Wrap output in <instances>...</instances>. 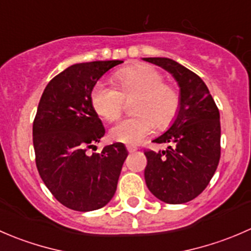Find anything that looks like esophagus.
I'll return each instance as SVG.
<instances>
[{
  "mask_svg": "<svg viewBox=\"0 0 251 251\" xmlns=\"http://www.w3.org/2000/svg\"><path fill=\"white\" fill-rule=\"evenodd\" d=\"M126 148H127L128 153H133V151H137V147H135V146H130V144H128V146H126Z\"/></svg>",
  "mask_w": 251,
  "mask_h": 251,
  "instance_id": "esophagus-1",
  "label": "esophagus"
}]
</instances>
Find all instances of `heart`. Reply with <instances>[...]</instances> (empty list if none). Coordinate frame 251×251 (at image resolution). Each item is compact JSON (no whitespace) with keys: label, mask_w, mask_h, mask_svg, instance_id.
Here are the masks:
<instances>
[{"label":"heart","mask_w":251,"mask_h":251,"mask_svg":"<svg viewBox=\"0 0 251 251\" xmlns=\"http://www.w3.org/2000/svg\"><path fill=\"white\" fill-rule=\"evenodd\" d=\"M116 87L107 81H98L91 91V104L100 116L114 120L124 107V100L135 98L132 111L136 115L119 120L109 130L114 142L138 144L154 132L156 125H170L181 105L179 93L164 82V76L147 64L119 70L114 76Z\"/></svg>","instance_id":"b5f03b06"}]
</instances>
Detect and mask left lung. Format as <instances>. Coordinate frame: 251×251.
<instances>
[{
  "label": "left lung",
  "instance_id": "8db88e82",
  "mask_svg": "<svg viewBox=\"0 0 251 251\" xmlns=\"http://www.w3.org/2000/svg\"><path fill=\"white\" fill-rule=\"evenodd\" d=\"M173 75L181 105L171 127L155 138L166 151H144V178L154 197L182 204L198 197L214 176L221 155L220 113L204 81L169 58H143Z\"/></svg>",
  "mask_w": 251,
  "mask_h": 251
}]
</instances>
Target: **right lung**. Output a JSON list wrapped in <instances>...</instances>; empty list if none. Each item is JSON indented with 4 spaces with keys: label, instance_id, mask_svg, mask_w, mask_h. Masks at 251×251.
<instances>
[{
    "label": "right lung",
    "instance_id": "add662e5",
    "mask_svg": "<svg viewBox=\"0 0 251 251\" xmlns=\"http://www.w3.org/2000/svg\"><path fill=\"white\" fill-rule=\"evenodd\" d=\"M123 60L78 63L48 82L32 125L36 166L59 203L76 211L107 205L116 191L127 156L123 143L87 154L104 136L102 121L91 104V91L108 70Z\"/></svg>",
    "mask_w": 251,
    "mask_h": 251
}]
</instances>
